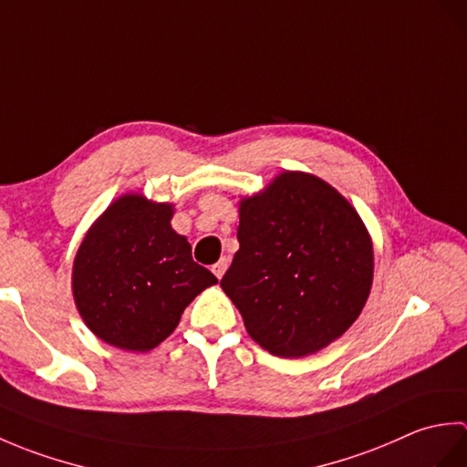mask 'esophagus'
Wrapping results in <instances>:
<instances>
[{
    "mask_svg": "<svg viewBox=\"0 0 467 467\" xmlns=\"http://www.w3.org/2000/svg\"><path fill=\"white\" fill-rule=\"evenodd\" d=\"M226 269H228V259H221L216 265H213V273L216 275V279H223Z\"/></svg>",
    "mask_w": 467,
    "mask_h": 467,
    "instance_id": "34e87169",
    "label": "esophagus"
}]
</instances>
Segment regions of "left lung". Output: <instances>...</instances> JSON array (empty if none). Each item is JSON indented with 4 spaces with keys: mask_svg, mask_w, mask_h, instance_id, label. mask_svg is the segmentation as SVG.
<instances>
[{
    "mask_svg": "<svg viewBox=\"0 0 467 467\" xmlns=\"http://www.w3.org/2000/svg\"><path fill=\"white\" fill-rule=\"evenodd\" d=\"M239 218L221 286L253 341L296 359L339 339L373 285V241L353 204L319 176L283 171L241 198Z\"/></svg>",
    "mask_w": 467,
    "mask_h": 467,
    "instance_id": "obj_1",
    "label": "left lung"
}]
</instances>
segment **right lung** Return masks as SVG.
Wrapping results in <instances>:
<instances>
[{"label": "right lung", "instance_id": "add662e5", "mask_svg": "<svg viewBox=\"0 0 467 467\" xmlns=\"http://www.w3.org/2000/svg\"><path fill=\"white\" fill-rule=\"evenodd\" d=\"M172 216L174 204L126 192L88 228L72 266V293L98 339L150 351L176 329L194 296L218 283L192 261Z\"/></svg>", "mask_w": 467, "mask_h": 467}]
</instances>
